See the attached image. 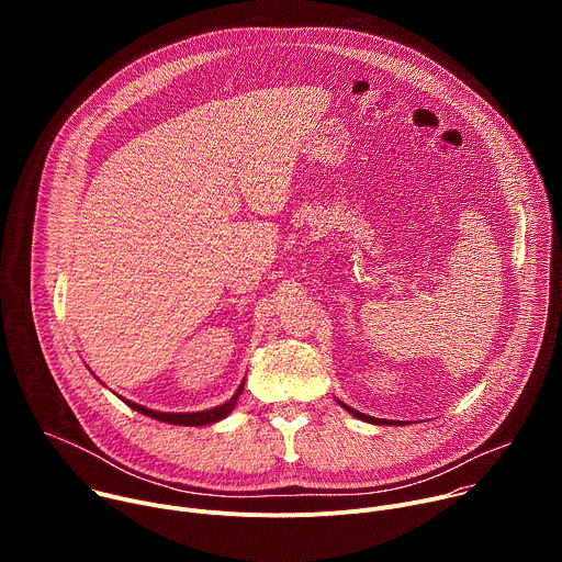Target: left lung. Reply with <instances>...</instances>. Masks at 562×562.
I'll use <instances>...</instances> for the list:
<instances>
[{
  "label": "left lung",
  "instance_id": "obj_1",
  "mask_svg": "<svg viewBox=\"0 0 562 562\" xmlns=\"http://www.w3.org/2000/svg\"><path fill=\"white\" fill-rule=\"evenodd\" d=\"M340 407L342 409H347L349 414H353L356 418H360V420H364V423H373V425H405L403 420H400V423H393V420H380V418H371V416H364V414H360V412H356V409H351V407H347L345 403H340Z\"/></svg>",
  "mask_w": 562,
  "mask_h": 562
}]
</instances>
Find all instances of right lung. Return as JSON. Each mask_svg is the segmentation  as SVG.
<instances>
[{
	"instance_id": "1",
	"label": "right lung",
	"mask_w": 562,
	"mask_h": 562,
	"mask_svg": "<svg viewBox=\"0 0 562 562\" xmlns=\"http://www.w3.org/2000/svg\"><path fill=\"white\" fill-rule=\"evenodd\" d=\"M243 389H245V382L237 386V391L233 393V397L226 400L224 405L213 407V409H206V412H195V414H162V412H153V409H146V407H142V405H135V403H131V400H124V397H122V400H124V403H126L131 409L144 414V416H148V418H155V420H159V423L187 425V427H202V425H211V423H217V420L226 418V416L233 412V407H235V403H237L239 393H243Z\"/></svg>"
}]
</instances>
